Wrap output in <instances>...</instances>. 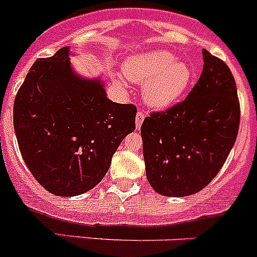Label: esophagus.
I'll return each mask as SVG.
<instances>
[{"instance_id":"esophagus-1","label":"esophagus","mask_w":257,"mask_h":257,"mask_svg":"<svg viewBox=\"0 0 257 257\" xmlns=\"http://www.w3.org/2000/svg\"><path fill=\"white\" fill-rule=\"evenodd\" d=\"M144 118H145V114L143 112H138L136 113V128H140L141 127V124H143V121H144Z\"/></svg>"}]
</instances>
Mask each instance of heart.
<instances>
[{"mask_svg":"<svg viewBox=\"0 0 257 257\" xmlns=\"http://www.w3.org/2000/svg\"><path fill=\"white\" fill-rule=\"evenodd\" d=\"M123 72L143 86V98L154 109H168L182 98L192 80L187 62L166 49L143 52L127 58Z\"/></svg>","mask_w":257,"mask_h":257,"instance_id":"b5f03b06","label":"heart"}]
</instances>
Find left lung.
Here are the masks:
<instances>
[{
	"label": "left lung",
	"mask_w": 257,
	"mask_h": 257,
	"mask_svg": "<svg viewBox=\"0 0 257 257\" xmlns=\"http://www.w3.org/2000/svg\"><path fill=\"white\" fill-rule=\"evenodd\" d=\"M201 76L183 102L152 113L141 124L145 171L163 196L183 197L205 187L237 139L239 104L228 66L202 49Z\"/></svg>",
	"instance_id": "left-lung-1"
}]
</instances>
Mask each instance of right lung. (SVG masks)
<instances>
[{
	"label": "right lung",
	"mask_w": 257,
	"mask_h": 257,
	"mask_svg": "<svg viewBox=\"0 0 257 257\" xmlns=\"http://www.w3.org/2000/svg\"><path fill=\"white\" fill-rule=\"evenodd\" d=\"M70 47L34 62L14 103V128L35 180L57 196L95 187L135 130L136 107L107 98L103 77H84Z\"/></svg>",
	"instance_id": "obj_1"
}]
</instances>
